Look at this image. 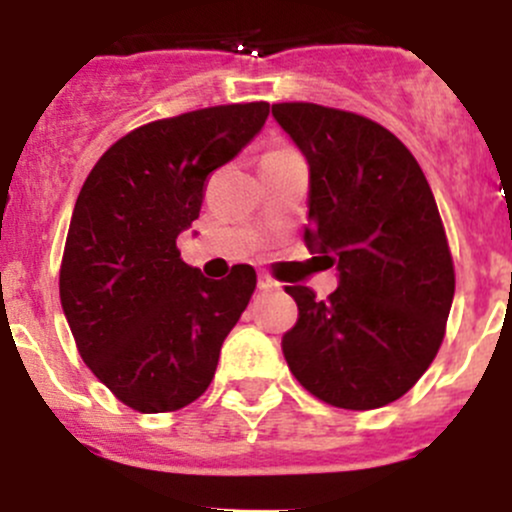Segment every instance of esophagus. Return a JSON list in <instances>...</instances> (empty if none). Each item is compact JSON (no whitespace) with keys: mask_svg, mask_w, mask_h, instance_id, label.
I'll use <instances>...</instances> for the list:
<instances>
[{"mask_svg":"<svg viewBox=\"0 0 512 512\" xmlns=\"http://www.w3.org/2000/svg\"><path fill=\"white\" fill-rule=\"evenodd\" d=\"M257 287H260L262 292H272V289L280 287V282H275L272 277H267V275H260V280H257Z\"/></svg>","mask_w":512,"mask_h":512,"instance_id":"34e87169","label":"esophagus"}]
</instances>
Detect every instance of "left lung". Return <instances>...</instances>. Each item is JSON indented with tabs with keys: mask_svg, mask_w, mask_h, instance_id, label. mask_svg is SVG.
<instances>
[{
	"mask_svg": "<svg viewBox=\"0 0 512 512\" xmlns=\"http://www.w3.org/2000/svg\"><path fill=\"white\" fill-rule=\"evenodd\" d=\"M272 116L309 163L304 242L339 275L327 299L285 287L299 317L282 354L317 399L379 409L421 379L446 334L456 275L436 200L379 123L317 103H275Z\"/></svg>",
	"mask_w": 512,
	"mask_h": 512,
	"instance_id": "obj_1",
	"label": "left lung"
}]
</instances>
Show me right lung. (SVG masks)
Instances as JSON below:
<instances>
[{"instance_id":"obj_1","label":"right lung","mask_w":512,"mask_h":512,"mask_svg":"<svg viewBox=\"0 0 512 512\" xmlns=\"http://www.w3.org/2000/svg\"><path fill=\"white\" fill-rule=\"evenodd\" d=\"M270 103H230L146 123L113 143L86 178L61 260L59 294L81 359L131 409L193 404L257 275L235 265L210 280L180 260L178 235L198 220L208 175L230 163Z\"/></svg>"}]
</instances>
